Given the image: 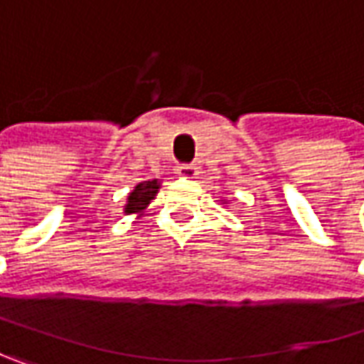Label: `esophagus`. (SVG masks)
<instances>
[{
	"label": "esophagus",
	"instance_id": "obj_1",
	"mask_svg": "<svg viewBox=\"0 0 364 364\" xmlns=\"http://www.w3.org/2000/svg\"><path fill=\"white\" fill-rule=\"evenodd\" d=\"M177 175L183 179H196L198 177V166L193 164H179L177 166Z\"/></svg>",
	"mask_w": 364,
	"mask_h": 364
}]
</instances>
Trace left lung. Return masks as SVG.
I'll list each match as a JSON object with an SVG mask.
<instances>
[{
    "instance_id": "obj_1",
    "label": "left lung",
    "mask_w": 364,
    "mask_h": 364,
    "mask_svg": "<svg viewBox=\"0 0 364 364\" xmlns=\"http://www.w3.org/2000/svg\"><path fill=\"white\" fill-rule=\"evenodd\" d=\"M223 202H225V200H223Z\"/></svg>"
}]
</instances>
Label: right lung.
<instances>
[{
	"mask_svg": "<svg viewBox=\"0 0 364 364\" xmlns=\"http://www.w3.org/2000/svg\"><path fill=\"white\" fill-rule=\"evenodd\" d=\"M159 189H161V181H159V179L138 183V185L132 189V193L127 196V202L123 205V214H125V216L136 214L139 218V216L144 214V210L150 205V202L156 198Z\"/></svg>",
	"mask_w": 364,
	"mask_h": 364,
	"instance_id": "obj_1",
	"label": "right lung"
}]
</instances>
